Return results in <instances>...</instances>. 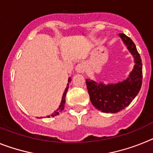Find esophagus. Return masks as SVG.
I'll return each mask as SVG.
<instances>
[{
  "instance_id": "esophagus-1",
  "label": "esophagus",
  "mask_w": 153,
  "mask_h": 153,
  "mask_svg": "<svg viewBox=\"0 0 153 153\" xmlns=\"http://www.w3.org/2000/svg\"><path fill=\"white\" fill-rule=\"evenodd\" d=\"M75 71L78 73H83L85 71V65L84 63L78 64L75 67Z\"/></svg>"
}]
</instances>
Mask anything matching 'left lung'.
<instances>
[{"label": "left lung", "mask_w": 153, "mask_h": 153, "mask_svg": "<svg viewBox=\"0 0 153 153\" xmlns=\"http://www.w3.org/2000/svg\"><path fill=\"white\" fill-rule=\"evenodd\" d=\"M119 36L135 58V66L126 80L115 85H105L97 84L90 79L86 80V85L90 100L94 107L103 112L116 113L132 102L140 91L143 82V63L135 45L125 34Z\"/></svg>", "instance_id": "left-lung-1"}]
</instances>
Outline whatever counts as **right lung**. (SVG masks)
Listing matches in <instances>:
<instances>
[{
	"label": "right lung",
	"instance_id": "obj_1",
	"mask_svg": "<svg viewBox=\"0 0 153 153\" xmlns=\"http://www.w3.org/2000/svg\"><path fill=\"white\" fill-rule=\"evenodd\" d=\"M71 78H68V83L67 85V87H66L65 90V92H64L63 94V97H62V102H61V105H59V107H58V109L56 110V111H54V113L52 114V115H48V116H47L48 118H49V117H54V116H56V115H58V114L60 113L61 111H62V110L64 109V108H65V96H66V93H67L68 91V85H69V82H71Z\"/></svg>",
	"mask_w": 153,
	"mask_h": 153
}]
</instances>
